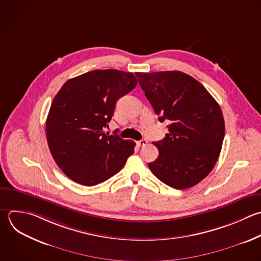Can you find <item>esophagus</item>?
<instances>
[{
	"instance_id": "obj_1",
	"label": "esophagus",
	"mask_w": 261,
	"mask_h": 261,
	"mask_svg": "<svg viewBox=\"0 0 261 261\" xmlns=\"http://www.w3.org/2000/svg\"><path fill=\"white\" fill-rule=\"evenodd\" d=\"M147 143H148L147 140H141V141H138V142H137V145H138L139 147H143V146H145Z\"/></svg>"
}]
</instances>
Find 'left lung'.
<instances>
[{
    "label": "left lung",
    "mask_w": 261,
    "mask_h": 261,
    "mask_svg": "<svg viewBox=\"0 0 261 261\" xmlns=\"http://www.w3.org/2000/svg\"><path fill=\"white\" fill-rule=\"evenodd\" d=\"M159 121L168 134L154 142L158 158L148 164L165 185L184 190L205 178L214 167L224 138L221 109L194 77L180 71L136 72Z\"/></svg>",
    "instance_id": "obj_1"
}]
</instances>
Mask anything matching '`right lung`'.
<instances>
[{"label": "right lung", "mask_w": 261, "mask_h": 261, "mask_svg": "<svg viewBox=\"0 0 261 261\" xmlns=\"http://www.w3.org/2000/svg\"><path fill=\"white\" fill-rule=\"evenodd\" d=\"M132 72L93 70L68 80L55 96L46 121L50 152L62 171L83 186L119 172L136 143L105 134L116 102L136 88Z\"/></svg>", "instance_id": "obj_1"}]
</instances>
